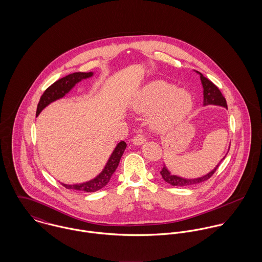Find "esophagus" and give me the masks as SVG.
<instances>
[{"label":"esophagus","instance_id":"1","mask_svg":"<svg viewBox=\"0 0 262 262\" xmlns=\"http://www.w3.org/2000/svg\"><path fill=\"white\" fill-rule=\"evenodd\" d=\"M145 141H146V138H145V136H144L142 133L137 134V135L134 136L133 139H132V142H133V144H135V145H142V144H144Z\"/></svg>","mask_w":262,"mask_h":262}]
</instances>
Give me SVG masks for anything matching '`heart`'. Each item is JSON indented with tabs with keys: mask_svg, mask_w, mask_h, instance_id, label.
<instances>
[{
	"mask_svg": "<svg viewBox=\"0 0 262 262\" xmlns=\"http://www.w3.org/2000/svg\"><path fill=\"white\" fill-rule=\"evenodd\" d=\"M133 111L139 114L152 112L151 124L157 130L166 129L181 122L192 108L187 92L178 90L165 81H153L145 85L133 100Z\"/></svg>",
	"mask_w": 262,
	"mask_h": 262,
	"instance_id": "heart-1",
	"label": "heart"
}]
</instances>
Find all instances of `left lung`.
Masks as SVG:
<instances>
[{"instance_id": "obj_1", "label": "left lung", "mask_w": 262, "mask_h": 262, "mask_svg": "<svg viewBox=\"0 0 262 262\" xmlns=\"http://www.w3.org/2000/svg\"><path fill=\"white\" fill-rule=\"evenodd\" d=\"M196 73L200 75L201 81H202V84H203V89H204V106L217 105V106H221V107L227 108L226 99H225L224 96L222 95V93L220 92V90L210 79L205 77L201 73H199V72H196ZM225 157H226V155H225L223 159H225ZM223 159H221V161ZM221 161L216 165V167L212 171H210L206 176H204L202 178H198V179L187 180V179H184V178H181V177H178V176H173V174L170 173V171L166 168V166L164 164H163V167L160 171V174H161L162 179L167 184H169L173 187H187V186L195 185V184H199V183H203V182L209 180L214 174V172L217 170Z\"/></svg>"}]
</instances>
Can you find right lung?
Wrapping results in <instances>:
<instances>
[{
	"instance_id": "add662e5",
	"label": "right lung",
	"mask_w": 262,
	"mask_h": 262,
	"mask_svg": "<svg viewBox=\"0 0 262 262\" xmlns=\"http://www.w3.org/2000/svg\"><path fill=\"white\" fill-rule=\"evenodd\" d=\"M94 74L92 72L91 73H75L56 80L49 88H47L46 91L41 96L37 105L36 116H38L40 112L50 103L63 98L75 86V83L79 82L82 79L91 77ZM126 146L127 144L124 141H121L117 144L104 169L94 180H91L82 184H76V185H66V184H61V185L69 189H76V190H81L86 192H93L103 188L110 182L113 173L118 167L120 159L126 149Z\"/></svg>"
}]
</instances>
